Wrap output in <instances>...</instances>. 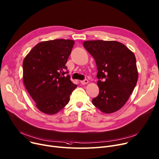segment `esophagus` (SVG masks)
I'll return each instance as SVG.
<instances>
[{
  "label": "esophagus",
  "mask_w": 159,
  "mask_h": 159,
  "mask_svg": "<svg viewBox=\"0 0 159 159\" xmlns=\"http://www.w3.org/2000/svg\"><path fill=\"white\" fill-rule=\"evenodd\" d=\"M80 83L82 84V85H84V84H86L88 83V80L87 79H84V80H81Z\"/></svg>",
  "instance_id": "1"
}]
</instances>
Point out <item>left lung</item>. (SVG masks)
Wrapping results in <instances>:
<instances>
[{
    "label": "left lung",
    "mask_w": 159,
    "mask_h": 159,
    "mask_svg": "<svg viewBox=\"0 0 159 159\" xmlns=\"http://www.w3.org/2000/svg\"><path fill=\"white\" fill-rule=\"evenodd\" d=\"M83 45L94 57L98 70L100 91L93 104L106 114L118 111L128 100L138 79L134 53L116 41H86Z\"/></svg>",
    "instance_id": "8db88e82"
}]
</instances>
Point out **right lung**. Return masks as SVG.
<instances>
[{
	"label": "right lung",
	"instance_id": "1",
	"mask_svg": "<svg viewBox=\"0 0 159 159\" xmlns=\"http://www.w3.org/2000/svg\"><path fill=\"white\" fill-rule=\"evenodd\" d=\"M74 41H43L32 48L23 62L24 85L41 112L54 114L67 105L77 86L70 80L65 66Z\"/></svg>",
	"mask_w": 159,
	"mask_h": 159
}]
</instances>
